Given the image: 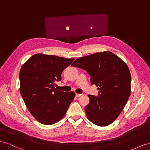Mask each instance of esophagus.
Instances as JSON below:
<instances>
[{
	"label": "esophagus",
	"instance_id": "esophagus-1",
	"mask_svg": "<svg viewBox=\"0 0 150 150\" xmlns=\"http://www.w3.org/2000/svg\"><path fill=\"white\" fill-rule=\"evenodd\" d=\"M82 96V94H76V96L77 97V98H79V97H80V96Z\"/></svg>",
	"mask_w": 150,
	"mask_h": 150
}]
</instances>
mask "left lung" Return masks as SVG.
I'll return each instance as SVG.
<instances>
[{
  "label": "left lung",
  "mask_w": 150,
  "mask_h": 150,
  "mask_svg": "<svg viewBox=\"0 0 150 150\" xmlns=\"http://www.w3.org/2000/svg\"><path fill=\"white\" fill-rule=\"evenodd\" d=\"M71 66L87 71L91 76V83L99 90V96L88 95L90 101L85 106L88 120L99 126L112 123L123 110L131 94L128 66L110 51L79 57Z\"/></svg>",
  "instance_id": "left-lung-1"
}]
</instances>
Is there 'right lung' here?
<instances>
[{"label": "right lung", "mask_w": 150, "mask_h": 150, "mask_svg": "<svg viewBox=\"0 0 150 150\" xmlns=\"http://www.w3.org/2000/svg\"><path fill=\"white\" fill-rule=\"evenodd\" d=\"M74 60L38 53L21 67V94L30 114L40 123L50 125L59 121L73 101L74 91L62 92L54 86Z\"/></svg>", "instance_id": "right-lung-1"}]
</instances>
